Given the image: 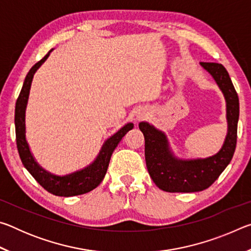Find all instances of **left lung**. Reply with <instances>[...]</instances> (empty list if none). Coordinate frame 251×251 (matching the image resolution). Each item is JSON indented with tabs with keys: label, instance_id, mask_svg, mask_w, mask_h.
I'll list each match as a JSON object with an SVG mask.
<instances>
[{
	"label": "left lung",
	"instance_id": "obj_1",
	"mask_svg": "<svg viewBox=\"0 0 251 251\" xmlns=\"http://www.w3.org/2000/svg\"><path fill=\"white\" fill-rule=\"evenodd\" d=\"M226 100L227 135L217 154L207 158L181 159L174 154L164 131L147 122L139 123L145 137V159L150 176L159 189L168 193L201 192L214 184L233 156L237 144L239 99L226 69L218 63H203Z\"/></svg>",
	"mask_w": 251,
	"mask_h": 251
}]
</instances>
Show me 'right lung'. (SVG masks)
<instances>
[{"label":"right lung","instance_id":"obj_1","mask_svg":"<svg viewBox=\"0 0 251 251\" xmlns=\"http://www.w3.org/2000/svg\"><path fill=\"white\" fill-rule=\"evenodd\" d=\"M52 50L53 49L29 70L26 77L24 79L22 90H21L15 105L14 123L16 145H18L20 158L22 160L24 167L27 169L28 173L35 178V180L44 189L55 195V196H77V195H83L91 192V190L95 189L100 184L106 175V172H107L110 156H112L114 150L117 147L118 143L122 141V138L126 135L127 131L133 129L134 124L133 123H127L120 130L106 139L94 161H92V164L84 167L83 169L67 174V175L64 176H58L45 171L43 167L40 166L39 163L34 158L31 150H29L26 136H25V133H26L25 113H26L29 90H31L34 74L48 59Z\"/></svg>","mask_w":251,"mask_h":251}]
</instances>
